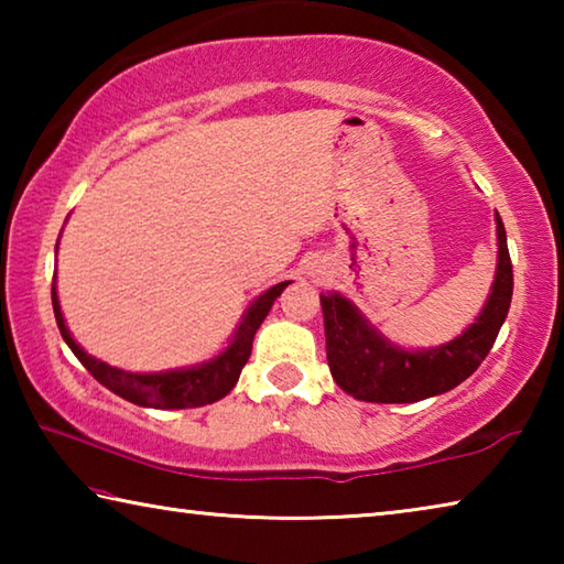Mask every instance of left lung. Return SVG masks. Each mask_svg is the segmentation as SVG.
Instances as JSON below:
<instances>
[{"mask_svg":"<svg viewBox=\"0 0 564 564\" xmlns=\"http://www.w3.org/2000/svg\"><path fill=\"white\" fill-rule=\"evenodd\" d=\"M495 224L498 269L485 308L470 328L437 348H400L380 336L346 295L321 293L328 368L348 395L366 403H417L447 393L475 373L498 338L512 301V263L500 214H495Z\"/></svg>","mask_w":564,"mask_h":564,"instance_id":"obj_1","label":"left lung"}]
</instances>
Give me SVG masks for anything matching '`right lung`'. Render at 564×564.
<instances>
[{"label": "right lung", "instance_id": "1", "mask_svg": "<svg viewBox=\"0 0 564 564\" xmlns=\"http://www.w3.org/2000/svg\"><path fill=\"white\" fill-rule=\"evenodd\" d=\"M289 283L291 281L275 283L273 289L261 293L259 299L248 305L241 323H238V328L234 330L231 343H228L216 358L198 362V366H191V368L161 370V373H129V370L113 368L109 362L89 356V352L72 338L69 328H66L59 295H56V285H52V305H54L56 326H59V333L66 340V346L72 348V352L79 358L82 366L87 368L104 388H109L111 393L129 400L133 405L178 410V408H198V405L216 403V400H221L224 395L231 393V388L236 386L238 376H241L248 356H251L256 330H259L263 318L269 316L273 301L279 299Z\"/></svg>", "mask_w": 564, "mask_h": 564}]
</instances>
